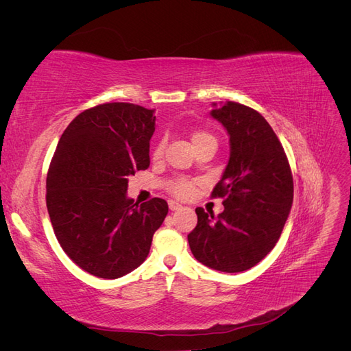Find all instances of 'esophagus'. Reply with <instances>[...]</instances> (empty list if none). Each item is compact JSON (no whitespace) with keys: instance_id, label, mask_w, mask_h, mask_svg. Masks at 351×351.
Instances as JSON below:
<instances>
[{"instance_id":"1","label":"esophagus","mask_w":351,"mask_h":351,"mask_svg":"<svg viewBox=\"0 0 351 351\" xmlns=\"http://www.w3.org/2000/svg\"><path fill=\"white\" fill-rule=\"evenodd\" d=\"M168 206H169V209H171V210H178V209L183 208V205L178 204V202H176V200H169L168 202Z\"/></svg>"}]
</instances>
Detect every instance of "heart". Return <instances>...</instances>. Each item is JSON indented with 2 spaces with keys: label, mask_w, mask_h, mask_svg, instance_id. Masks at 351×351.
<instances>
[{
  "label": "heart",
  "mask_w": 351,
  "mask_h": 351,
  "mask_svg": "<svg viewBox=\"0 0 351 351\" xmlns=\"http://www.w3.org/2000/svg\"><path fill=\"white\" fill-rule=\"evenodd\" d=\"M190 139H192V143L193 146H196L197 143L204 142V141H208V139H214L209 133L206 132H202V130H197V132H193L192 136H190ZM164 154V142H159L156 143V146L154 147V158H161ZM168 190L171 192L174 196L177 197H182V199H186L189 197L190 195L193 193L195 190V182H192V180L189 178H174L171 183L168 184Z\"/></svg>",
  "instance_id": "b5f03b06"
}]
</instances>
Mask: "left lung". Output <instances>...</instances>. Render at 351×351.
Here are the masks:
<instances>
[{
    "instance_id": "left-lung-1",
    "label": "left lung",
    "mask_w": 351,
    "mask_h": 351,
    "mask_svg": "<svg viewBox=\"0 0 351 351\" xmlns=\"http://www.w3.org/2000/svg\"><path fill=\"white\" fill-rule=\"evenodd\" d=\"M212 119L230 136V159L212 197L224 210L196 208L187 236L193 256L221 272L247 271L277 244L293 205V176L277 134L263 117L239 102L214 104Z\"/></svg>"
}]
</instances>
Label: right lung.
I'll return each mask as SVG.
<instances>
[{
	"instance_id": "1",
	"label": "right lung",
	"mask_w": 351,
	"mask_h": 351,
	"mask_svg": "<svg viewBox=\"0 0 351 351\" xmlns=\"http://www.w3.org/2000/svg\"><path fill=\"white\" fill-rule=\"evenodd\" d=\"M154 110L129 102L80 112L64 133L47 176V208L67 256L95 277L114 280L149 254L168 205L134 204L127 177L149 167Z\"/></svg>"
}]
</instances>
